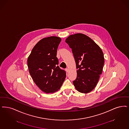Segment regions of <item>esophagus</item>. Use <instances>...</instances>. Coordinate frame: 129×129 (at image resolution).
Instances as JSON below:
<instances>
[{"label": "esophagus", "mask_w": 129, "mask_h": 129, "mask_svg": "<svg viewBox=\"0 0 129 129\" xmlns=\"http://www.w3.org/2000/svg\"><path fill=\"white\" fill-rule=\"evenodd\" d=\"M66 71L67 72H69V69H68V68H66Z\"/></svg>", "instance_id": "esophagus-1"}]
</instances>
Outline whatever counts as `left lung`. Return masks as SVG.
<instances>
[{
	"mask_svg": "<svg viewBox=\"0 0 129 129\" xmlns=\"http://www.w3.org/2000/svg\"><path fill=\"white\" fill-rule=\"evenodd\" d=\"M65 41L72 49L78 69L73 84L78 92L90 93L97 85L103 71V51L91 38L83 34L72 35Z\"/></svg>",
	"mask_w": 129,
	"mask_h": 129,
	"instance_id": "8db88e82",
	"label": "left lung"
}]
</instances>
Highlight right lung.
Returning <instances> with one entry per match:
<instances>
[{
  "instance_id": "add662e5",
  "label": "right lung",
  "mask_w": 129,
  "mask_h": 129,
  "mask_svg": "<svg viewBox=\"0 0 129 129\" xmlns=\"http://www.w3.org/2000/svg\"><path fill=\"white\" fill-rule=\"evenodd\" d=\"M61 41V38L57 36L42 39L33 47L27 59L34 82L46 93L57 91L66 77L65 72L57 66V49Z\"/></svg>"
}]
</instances>
